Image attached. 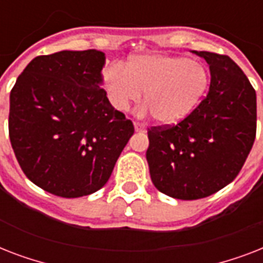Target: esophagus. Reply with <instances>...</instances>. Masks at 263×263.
<instances>
[{
  "label": "esophagus",
  "mask_w": 263,
  "mask_h": 263,
  "mask_svg": "<svg viewBox=\"0 0 263 263\" xmlns=\"http://www.w3.org/2000/svg\"><path fill=\"white\" fill-rule=\"evenodd\" d=\"M134 127H135V131L136 132H144V131H146V128H144L143 124L135 123V124H134Z\"/></svg>",
  "instance_id": "1"
}]
</instances>
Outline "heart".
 <instances>
[{"instance_id":"obj_1","label":"heart","mask_w":263,"mask_h":263,"mask_svg":"<svg viewBox=\"0 0 263 263\" xmlns=\"http://www.w3.org/2000/svg\"><path fill=\"white\" fill-rule=\"evenodd\" d=\"M103 88L115 109L125 110L142 95L161 124L180 123L195 109L210 84L208 68L181 55L140 54L127 67L109 64L102 72Z\"/></svg>"}]
</instances>
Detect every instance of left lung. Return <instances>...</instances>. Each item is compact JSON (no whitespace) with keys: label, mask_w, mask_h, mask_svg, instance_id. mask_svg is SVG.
Segmentation results:
<instances>
[{"label":"left lung","mask_w":263,"mask_h":263,"mask_svg":"<svg viewBox=\"0 0 263 263\" xmlns=\"http://www.w3.org/2000/svg\"><path fill=\"white\" fill-rule=\"evenodd\" d=\"M192 53L209 64L208 95L179 124L152 128L146 152L157 190L183 200L206 198L233 181L257 132V95L245 72L228 55Z\"/></svg>","instance_id":"obj_1"}]
</instances>
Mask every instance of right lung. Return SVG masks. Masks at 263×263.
<instances>
[{
  "mask_svg": "<svg viewBox=\"0 0 263 263\" xmlns=\"http://www.w3.org/2000/svg\"><path fill=\"white\" fill-rule=\"evenodd\" d=\"M105 54L35 57L10 91L9 138L24 175L45 191L79 198L107 183L134 125L99 88Z\"/></svg>",
  "mask_w": 263,
  "mask_h": 263,
  "instance_id": "obj_1",
  "label": "right lung"
}]
</instances>
